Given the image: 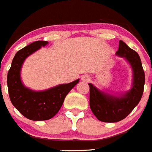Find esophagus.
Wrapping results in <instances>:
<instances>
[{"label": "esophagus", "instance_id": "1", "mask_svg": "<svg viewBox=\"0 0 152 152\" xmlns=\"http://www.w3.org/2000/svg\"><path fill=\"white\" fill-rule=\"evenodd\" d=\"M90 80V77H89V76H88V75H85V76H83L82 77V81H84V82H88Z\"/></svg>", "mask_w": 152, "mask_h": 152}]
</instances>
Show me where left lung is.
Returning a JSON list of instances; mask_svg holds the SVG:
<instances>
[{"mask_svg":"<svg viewBox=\"0 0 152 152\" xmlns=\"http://www.w3.org/2000/svg\"><path fill=\"white\" fill-rule=\"evenodd\" d=\"M116 54L125 57L133 70V86L129 93L122 97L105 95L96 87L89 86V106L98 120L104 122H116L127 117L139 104L144 93L145 75L141 60L136 51L119 41Z\"/></svg>","mask_w":152,"mask_h":152,"instance_id":"1","label":"left lung"}]
</instances>
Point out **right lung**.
I'll return each mask as SVG.
<instances>
[{
	"label": "right lung",
	"instance_id": "1",
	"mask_svg": "<svg viewBox=\"0 0 152 152\" xmlns=\"http://www.w3.org/2000/svg\"><path fill=\"white\" fill-rule=\"evenodd\" d=\"M47 44L46 41H37L18 51L7 77L12 104L24 117L33 121H44L54 117L64 104L66 96L79 81L77 79L42 92L30 90L22 84L20 70L24 59Z\"/></svg>",
	"mask_w": 152,
	"mask_h": 152
}]
</instances>
